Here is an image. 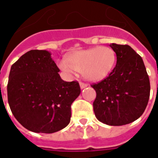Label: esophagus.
Here are the masks:
<instances>
[{"mask_svg":"<svg viewBox=\"0 0 158 158\" xmlns=\"http://www.w3.org/2000/svg\"><path fill=\"white\" fill-rule=\"evenodd\" d=\"M80 87H81V89H85V88L88 87V85L85 83H83V82H80Z\"/></svg>","mask_w":158,"mask_h":158,"instance_id":"34e87169","label":"esophagus"}]
</instances>
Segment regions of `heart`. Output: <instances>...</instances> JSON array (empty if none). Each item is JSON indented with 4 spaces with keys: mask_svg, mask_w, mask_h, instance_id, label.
Returning a JSON list of instances; mask_svg holds the SVG:
<instances>
[{
    "mask_svg": "<svg viewBox=\"0 0 158 158\" xmlns=\"http://www.w3.org/2000/svg\"><path fill=\"white\" fill-rule=\"evenodd\" d=\"M116 55L108 47H95L80 50L68 55L58 66L63 72L72 74L81 72L84 77L92 81H100L109 75L115 65Z\"/></svg>",
    "mask_w": 158,
    "mask_h": 158,
    "instance_id": "1",
    "label": "heart"
}]
</instances>
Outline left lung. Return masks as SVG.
<instances>
[{"mask_svg":"<svg viewBox=\"0 0 158 158\" xmlns=\"http://www.w3.org/2000/svg\"><path fill=\"white\" fill-rule=\"evenodd\" d=\"M116 54V65L109 76L92 85L96 90L95 115L110 126L131 123L143 114L150 85L142 57L128 45L110 44Z\"/></svg>","mask_w":158,"mask_h":158,"instance_id":"left-lung-1","label":"left lung"}]
</instances>
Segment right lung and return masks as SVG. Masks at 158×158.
I'll return each mask as SVG.
<instances>
[{
  "label": "right lung",
  "instance_id": "obj_1",
  "mask_svg": "<svg viewBox=\"0 0 158 158\" xmlns=\"http://www.w3.org/2000/svg\"><path fill=\"white\" fill-rule=\"evenodd\" d=\"M47 51L31 50L11 67L8 101L16 120L35 133L51 134L69 123L71 104L81 93L77 81H64Z\"/></svg>",
  "mask_w": 158,
  "mask_h": 158
}]
</instances>
